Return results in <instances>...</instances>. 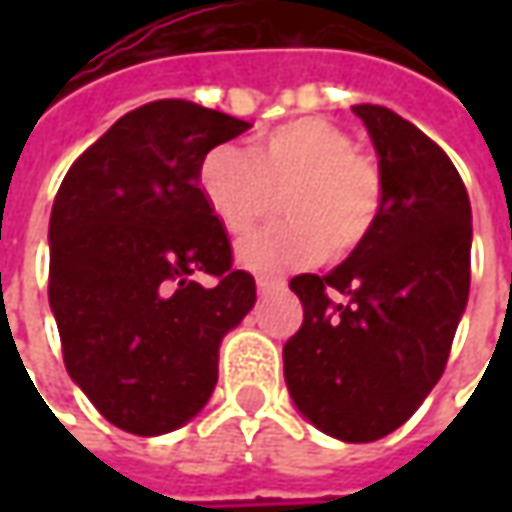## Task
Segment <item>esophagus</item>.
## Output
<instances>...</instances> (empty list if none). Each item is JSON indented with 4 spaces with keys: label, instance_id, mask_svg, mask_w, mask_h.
Masks as SVG:
<instances>
[{
    "label": "esophagus",
    "instance_id": "1",
    "mask_svg": "<svg viewBox=\"0 0 512 512\" xmlns=\"http://www.w3.org/2000/svg\"><path fill=\"white\" fill-rule=\"evenodd\" d=\"M256 287H259V293H262V296H267V293L282 290L285 282H282V279H267V276H259V279H256Z\"/></svg>",
    "mask_w": 512,
    "mask_h": 512
}]
</instances>
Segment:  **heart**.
<instances>
[{
	"instance_id": "1",
	"label": "heart",
	"mask_w": 512,
	"mask_h": 512,
	"mask_svg": "<svg viewBox=\"0 0 512 512\" xmlns=\"http://www.w3.org/2000/svg\"><path fill=\"white\" fill-rule=\"evenodd\" d=\"M202 196L227 233H245L265 216L270 190H285L279 225L247 236L236 262L259 276L344 256L362 245L382 210L379 168L353 150L350 136L319 116L290 119L256 142L210 150L199 170Z\"/></svg>"
}]
</instances>
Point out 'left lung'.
Instances as JSON below:
<instances>
[{"label": "left lung", "instance_id": "8db88e82", "mask_svg": "<svg viewBox=\"0 0 512 512\" xmlns=\"http://www.w3.org/2000/svg\"><path fill=\"white\" fill-rule=\"evenodd\" d=\"M353 113L379 156L382 210L342 265L290 279L305 319L282 356L299 413L359 444L402 427L442 379L470 293L473 213L433 139L382 105ZM330 289L345 302L330 303Z\"/></svg>", "mask_w": 512, "mask_h": 512}]
</instances>
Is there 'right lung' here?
I'll return each instance as SVG.
<instances>
[{
    "label": "right lung",
    "mask_w": 512,
    "mask_h": 512,
    "mask_svg": "<svg viewBox=\"0 0 512 512\" xmlns=\"http://www.w3.org/2000/svg\"><path fill=\"white\" fill-rule=\"evenodd\" d=\"M247 128L185 99L150 102L96 139L56 193L48 299L65 367L125 433L162 436L199 416L219 344L256 305L199 187L207 153Z\"/></svg>",
    "instance_id": "1"
}]
</instances>
